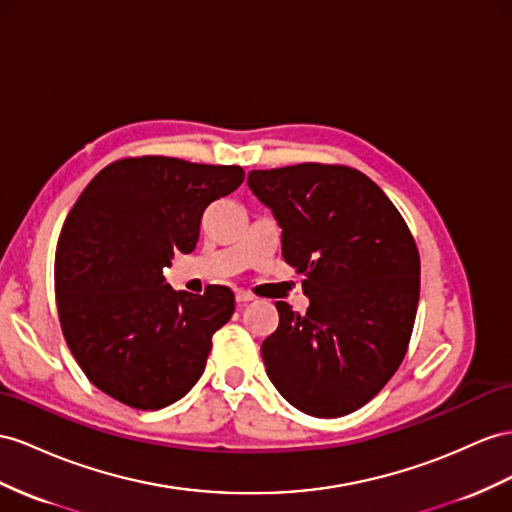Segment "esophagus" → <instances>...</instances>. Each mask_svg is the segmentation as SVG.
<instances>
[{"label":"esophagus","mask_w":512,"mask_h":512,"mask_svg":"<svg viewBox=\"0 0 512 512\" xmlns=\"http://www.w3.org/2000/svg\"><path fill=\"white\" fill-rule=\"evenodd\" d=\"M251 300H253V294H248L244 290L235 292V303H238V305H246V303H251Z\"/></svg>","instance_id":"esophagus-1"}]
</instances>
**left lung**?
<instances>
[{
    "label": "left lung",
    "mask_w": 512,
    "mask_h": 512,
    "mask_svg": "<svg viewBox=\"0 0 512 512\" xmlns=\"http://www.w3.org/2000/svg\"><path fill=\"white\" fill-rule=\"evenodd\" d=\"M248 188L281 227L287 264L305 274L307 313L277 303L261 344L268 378L313 417H342L396 374L419 300V253L387 194L348 166L251 170Z\"/></svg>",
    "instance_id": "obj_1"
}]
</instances>
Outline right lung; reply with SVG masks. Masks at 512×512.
Instances as JSON below:
<instances>
[{
	"label": "right lung",
	"instance_id": "1",
	"mask_svg": "<svg viewBox=\"0 0 512 512\" xmlns=\"http://www.w3.org/2000/svg\"><path fill=\"white\" fill-rule=\"evenodd\" d=\"M240 166L127 157L88 183L56 248L64 339L88 381L142 411L177 402L199 381L233 292L173 290L162 277L199 242L205 207L240 188Z\"/></svg>",
	"mask_w": 512,
	"mask_h": 512
}]
</instances>
